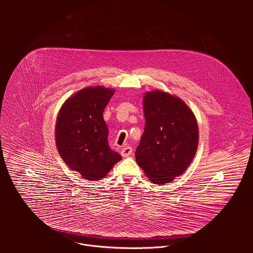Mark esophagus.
Masks as SVG:
<instances>
[{"label": "esophagus", "mask_w": 253, "mask_h": 253, "mask_svg": "<svg viewBox=\"0 0 253 253\" xmlns=\"http://www.w3.org/2000/svg\"><path fill=\"white\" fill-rule=\"evenodd\" d=\"M121 154H122V156L125 157V158L130 156V155L132 154V148H131L130 146H126V147H125V148L122 149Z\"/></svg>", "instance_id": "esophagus-1"}]
</instances>
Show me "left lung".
Here are the masks:
<instances>
[{"label":"left lung","mask_w":253,"mask_h":253,"mask_svg":"<svg viewBox=\"0 0 253 253\" xmlns=\"http://www.w3.org/2000/svg\"><path fill=\"white\" fill-rule=\"evenodd\" d=\"M143 106L145 128L136 163L150 180L163 185L181 175L193 161L198 124L183 100L161 90L146 92Z\"/></svg>","instance_id":"8db88e82"}]
</instances>
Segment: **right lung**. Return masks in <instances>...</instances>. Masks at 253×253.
<instances>
[{
  "label": "right lung",
  "mask_w": 253,
  "mask_h": 253,
  "mask_svg": "<svg viewBox=\"0 0 253 253\" xmlns=\"http://www.w3.org/2000/svg\"><path fill=\"white\" fill-rule=\"evenodd\" d=\"M114 94L104 86L85 87L68 98L60 109L55 142L65 164L90 181L104 178L122 160L108 145L103 111Z\"/></svg>",
  "instance_id": "right-lung-1"
}]
</instances>
